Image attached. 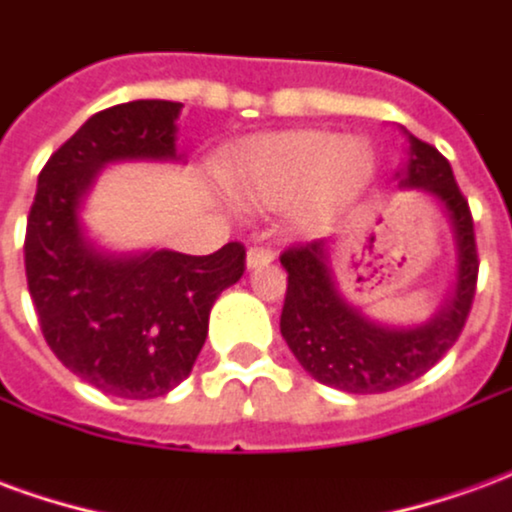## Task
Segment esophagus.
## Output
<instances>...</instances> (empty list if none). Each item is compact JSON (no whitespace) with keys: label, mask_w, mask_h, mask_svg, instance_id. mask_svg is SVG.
I'll list each match as a JSON object with an SVG mask.
<instances>
[{"label":"esophagus","mask_w":512,"mask_h":512,"mask_svg":"<svg viewBox=\"0 0 512 512\" xmlns=\"http://www.w3.org/2000/svg\"><path fill=\"white\" fill-rule=\"evenodd\" d=\"M274 260V252L271 249H263V246H252L249 252H246V268L252 271V268H263L268 266Z\"/></svg>","instance_id":"1"}]
</instances>
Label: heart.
<instances>
[{"instance_id": "heart-1", "label": "heart", "mask_w": 512, "mask_h": 512, "mask_svg": "<svg viewBox=\"0 0 512 512\" xmlns=\"http://www.w3.org/2000/svg\"><path fill=\"white\" fill-rule=\"evenodd\" d=\"M373 175V153L326 131H285L252 139L224 164V183L255 208H296L290 222L312 230L351 202Z\"/></svg>"}]
</instances>
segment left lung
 Here are the masks:
<instances>
[{"label":"left lung","mask_w":512,"mask_h":512,"mask_svg":"<svg viewBox=\"0 0 512 512\" xmlns=\"http://www.w3.org/2000/svg\"><path fill=\"white\" fill-rule=\"evenodd\" d=\"M408 150L395 172L400 189L425 191L450 224L455 246V277L430 318L395 326L370 318L345 299L334 274V241L318 238L293 246L279 257L288 271L282 307V337L315 381L348 395H378L425 376L450 351L469 318L477 285V246L469 202L463 200L452 167L436 147L406 128Z\"/></svg>","instance_id":"1"}]
</instances>
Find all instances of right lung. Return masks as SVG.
<instances>
[{
	"instance_id": "right-lung-1",
	"label": "right lung",
	"mask_w": 512,
	"mask_h": 512,
	"mask_svg": "<svg viewBox=\"0 0 512 512\" xmlns=\"http://www.w3.org/2000/svg\"><path fill=\"white\" fill-rule=\"evenodd\" d=\"M175 101H128L84 123L46 161L29 211L24 266L40 332L71 373L112 397L150 400L189 378L213 301L244 277V246L202 257L98 244L84 208L101 169L183 164Z\"/></svg>"
}]
</instances>
